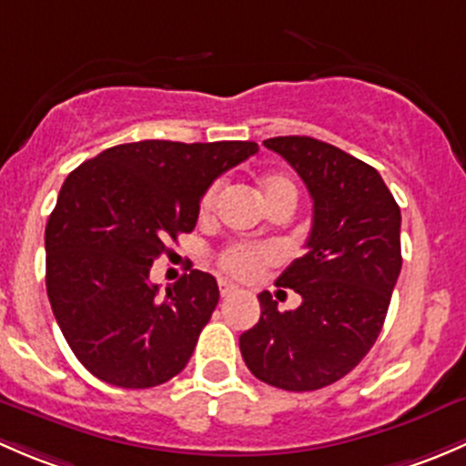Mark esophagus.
<instances>
[{
	"mask_svg": "<svg viewBox=\"0 0 466 466\" xmlns=\"http://www.w3.org/2000/svg\"><path fill=\"white\" fill-rule=\"evenodd\" d=\"M235 291H238V287H235L233 282H228V280H219V294H222L224 299H228V296H233Z\"/></svg>",
	"mask_w": 466,
	"mask_h": 466,
	"instance_id": "1",
	"label": "esophagus"
}]
</instances>
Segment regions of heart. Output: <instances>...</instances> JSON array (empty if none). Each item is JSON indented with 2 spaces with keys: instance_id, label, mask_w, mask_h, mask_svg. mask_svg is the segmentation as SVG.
I'll list each match as a JSON object with an SVG mask.
<instances>
[{
  "instance_id": "1",
  "label": "heart",
  "mask_w": 466,
  "mask_h": 466,
  "mask_svg": "<svg viewBox=\"0 0 466 466\" xmlns=\"http://www.w3.org/2000/svg\"><path fill=\"white\" fill-rule=\"evenodd\" d=\"M219 198V184H210L204 190L199 199V215L201 218H208L213 213L215 204ZM260 198L265 201V206L278 204V201H291L296 204L299 198V190L296 184L282 172H267L260 179ZM278 262V251L271 244H233V247L224 248L218 258V265L227 276L238 278L242 282L258 280L262 276V271L268 265H276Z\"/></svg>"
}]
</instances>
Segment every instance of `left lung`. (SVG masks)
I'll list each match as a JSON object with an SVG mask.
<instances>
[{"instance_id":"obj_1","label":"left lung","mask_w":466,"mask_h":466,"mask_svg":"<svg viewBox=\"0 0 466 466\" xmlns=\"http://www.w3.org/2000/svg\"><path fill=\"white\" fill-rule=\"evenodd\" d=\"M305 181L314 219L303 258L278 278L303 303L278 311L258 296L260 320L239 337L260 381L291 392L319 390L359 366L375 345L401 271V213L381 175L311 137L267 138Z\"/></svg>"}]
</instances>
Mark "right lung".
Wrapping results in <instances>:
<instances>
[{
	"label": "right lung",
	"mask_w": 466,
	"mask_h": 466,
	"mask_svg": "<svg viewBox=\"0 0 466 466\" xmlns=\"http://www.w3.org/2000/svg\"><path fill=\"white\" fill-rule=\"evenodd\" d=\"M258 152L253 141H138L76 167L46 222V294L76 359L100 381L152 388L186 368L219 300L193 268L159 299L150 268L190 233L204 190Z\"/></svg>",
	"instance_id": "add662e5"
}]
</instances>
